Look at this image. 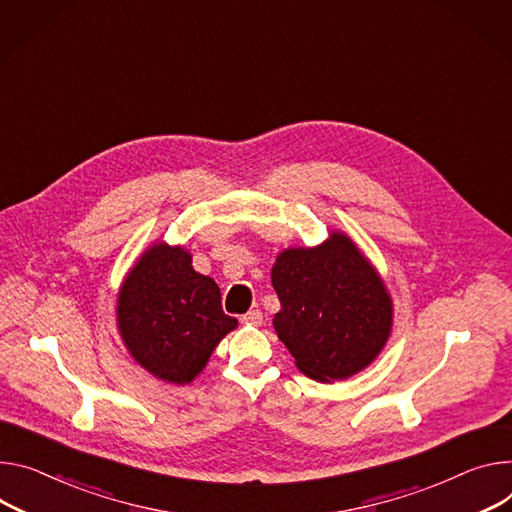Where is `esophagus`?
I'll use <instances>...</instances> for the list:
<instances>
[{
  "mask_svg": "<svg viewBox=\"0 0 512 512\" xmlns=\"http://www.w3.org/2000/svg\"><path fill=\"white\" fill-rule=\"evenodd\" d=\"M245 324H253V327H259V324L263 322V312L261 310H249L247 314H243V318H241Z\"/></svg>",
  "mask_w": 512,
  "mask_h": 512,
  "instance_id": "34e87169",
  "label": "esophagus"
}]
</instances>
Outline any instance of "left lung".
I'll return each mask as SVG.
<instances>
[{"label": "left lung", "mask_w": 512, "mask_h": 512, "mask_svg": "<svg viewBox=\"0 0 512 512\" xmlns=\"http://www.w3.org/2000/svg\"><path fill=\"white\" fill-rule=\"evenodd\" d=\"M271 284L282 302L273 329L304 376L347 380L374 361L392 331L382 277L343 232L318 247L286 249Z\"/></svg>", "instance_id": "left-lung-1"}]
</instances>
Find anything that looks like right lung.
<instances>
[{
    "instance_id": "obj_1",
    "label": "right lung",
    "mask_w": 512,
    "mask_h": 512,
    "mask_svg": "<svg viewBox=\"0 0 512 512\" xmlns=\"http://www.w3.org/2000/svg\"><path fill=\"white\" fill-rule=\"evenodd\" d=\"M118 331L134 361L169 384H190L237 318L224 314L220 288L192 267L183 247L155 243L126 273Z\"/></svg>"
}]
</instances>
